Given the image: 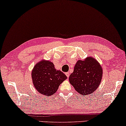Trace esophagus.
<instances>
[{
	"label": "esophagus",
	"mask_w": 126,
	"mask_h": 126,
	"mask_svg": "<svg viewBox=\"0 0 126 126\" xmlns=\"http://www.w3.org/2000/svg\"><path fill=\"white\" fill-rule=\"evenodd\" d=\"M65 75H66V77H67V78H69V76H70V74H69V72H67V73H65Z\"/></svg>",
	"instance_id": "esophagus-1"
}]
</instances>
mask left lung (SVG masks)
Here are the masks:
<instances>
[{"label":"left lung","instance_id":"left-lung-1","mask_svg":"<svg viewBox=\"0 0 126 126\" xmlns=\"http://www.w3.org/2000/svg\"><path fill=\"white\" fill-rule=\"evenodd\" d=\"M103 70L98 61L91 57L79 60L69 77V81L80 94L85 95L93 93L98 88Z\"/></svg>","mask_w":126,"mask_h":126}]
</instances>
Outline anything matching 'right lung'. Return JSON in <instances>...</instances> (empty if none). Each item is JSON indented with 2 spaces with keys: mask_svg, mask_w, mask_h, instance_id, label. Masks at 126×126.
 <instances>
[{
  "mask_svg": "<svg viewBox=\"0 0 126 126\" xmlns=\"http://www.w3.org/2000/svg\"><path fill=\"white\" fill-rule=\"evenodd\" d=\"M33 85L36 90L45 95H52L67 77L63 72L56 70L54 65L49 61L40 62L32 72Z\"/></svg>",
  "mask_w": 126,
  "mask_h": 126,
  "instance_id": "1",
  "label": "right lung"
}]
</instances>
